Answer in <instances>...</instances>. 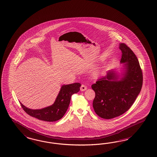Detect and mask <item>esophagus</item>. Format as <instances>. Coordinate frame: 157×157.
<instances>
[{
	"label": "esophagus",
	"mask_w": 157,
	"mask_h": 157,
	"mask_svg": "<svg viewBox=\"0 0 157 157\" xmlns=\"http://www.w3.org/2000/svg\"><path fill=\"white\" fill-rule=\"evenodd\" d=\"M86 89H87V87H86V85H84V84H82L81 85V87H80V90H81V91H86Z\"/></svg>",
	"instance_id": "esophagus-1"
}]
</instances>
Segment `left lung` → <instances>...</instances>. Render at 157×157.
Instances as JSON below:
<instances>
[{"label": "left lung", "instance_id": "left-lung-1", "mask_svg": "<svg viewBox=\"0 0 157 157\" xmlns=\"http://www.w3.org/2000/svg\"><path fill=\"white\" fill-rule=\"evenodd\" d=\"M119 48L122 51L120 62L124 63L121 75L109 71L91 86L95 92L94 109L104 119L120 116L128 110L142 89L143 74L136 56L124 43H120Z\"/></svg>", "mask_w": 157, "mask_h": 157}]
</instances>
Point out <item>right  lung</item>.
Instances as JSON below:
<instances>
[{
    "mask_svg": "<svg viewBox=\"0 0 157 157\" xmlns=\"http://www.w3.org/2000/svg\"><path fill=\"white\" fill-rule=\"evenodd\" d=\"M81 84L78 82L63 85L54 103L50 106L41 109H30L23 105L21 107L29 116L41 121L53 122L58 121L65 115L71 101V96L80 91Z\"/></svg>",
    "mask_w": 157,
    "mask_h": 157,
    "instance_id": "1",
    "label": "right lung"
}]
</instances>
